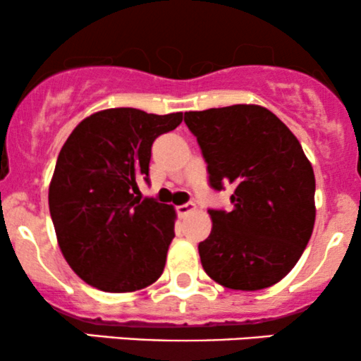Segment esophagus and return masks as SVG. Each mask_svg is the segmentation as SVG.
<instances>
[{"label": "esophagus", "mask_w": 361, "mask_h": 361, "mask_svg": "<svg viewBox=\"0 0 361 361\" xmlns=\"http://www.w3.org/2000/svg\"><path fill=\"white\" fill-rule=\"evenodd\" d=\"M195 209H197V205H195L193 202H188V204L178 205L176 207V212H178V215H181V217H185V215H188L190 212H193Z\"/></svg>", "instance_id": "34e87169"}]
</instances>
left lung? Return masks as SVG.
Listing matches in <instances>:
<instances>
[{
	"instance_id": "left-lung-1",
	"label": "left lung",
	"mask_w": 361,
	"mask_h": 361,
	"mask_svg": "<svg viewBox=\"0 0 361 361\" xmlns=\"http://www.w3.org/2000/svg\"><path fill=\"white\" fill-rule=\"evenodd\" d=\"M214 190L234 185V209L209 210L210 235L198 244L202 267L222 287L268 288L287 276L316 221V178L300 142L259 105L186 111Z\"/></svg>"
}]
</instances>
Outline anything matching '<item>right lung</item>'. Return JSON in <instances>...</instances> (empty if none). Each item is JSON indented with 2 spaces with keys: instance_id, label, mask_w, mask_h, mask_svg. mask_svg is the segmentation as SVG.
<instances>
[{
  "instance_id": "add662e5",
  "label": "right lung",
  "mask_w": 361,
  "mask_h": 361,
  "mask_svg": "<svg viewBox=\"0 0 361 361\" xmlns=\"http://www.w3.org/2000/svg\"><path fill=\"white\" fill-rule=\"evenodd\" d=\"M183 114L137 109L97 111L62 146L49 185V209L61 252L82 281L103 292L152 285L175 238V207L142 198L151 147Z\"/></svg>"
}]
</instances>
